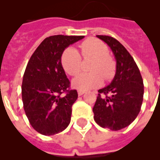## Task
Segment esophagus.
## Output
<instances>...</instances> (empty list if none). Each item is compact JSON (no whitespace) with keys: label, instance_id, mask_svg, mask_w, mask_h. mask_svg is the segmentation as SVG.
<instances>
[{"label":"esophagus","instance_id":"obj_1","mask_svg":"<svg viewBox=\"0 0 160 160\" xmlns=\"http://www.w3.org/2000/svg\"><path fill=\"white\" fill-rule=\"evenodd\" d=\"M85 93V90H78V95H79V96H81V95H83Z\"/></svg>","mask_w":160,"mask_h":160}]
</instances>
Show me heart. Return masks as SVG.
I'll use <instances>...</instances> for the list:
<instances>
[{
  "label": "heart",
  "mask_w": 160,
  "mask_h": 160,
  "mask_svg": "<svg viewBox=\"0 0 160 160\" xmlns=\"http://www.w3.org/2000/svg\"><path fill=\"white\" fill-rule=\"evenodd\" d=\"M82 56L85 59L93 58L89 66L90 72L78 75L72 81V85L79 90H90L102 85L103 76L109 80L114 77L116 64L114 59L108 55V47L97 39L90 38L83 41L80 46ZM61 63L65 72L70 75H78L82 68V60L76 50L68 47L63 52Z\"/></svg>",
  "instance_id": "heart-1"
}]
</instances>
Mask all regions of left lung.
Segmentation results:
<instances>
[{
  "instance_id": "left-lung-1",
  "label": "left lung",
  "mask_w": 160,
  "mask_h": 160,
  "mask_svg": "<svg viewBox=\"0 0 160 160\" xmlns=\"http://www.w3.org/2000/svg\"><path fill=\"white\" fill-rule=\"evenodd\" d=\"M96 36L111 49L116 60V72L109 85L98 90L94 119L102 128L119 130L131 124L140 111L143 79L136 63L122 44L111 36Z\"/></svg>"
}]
</instances>
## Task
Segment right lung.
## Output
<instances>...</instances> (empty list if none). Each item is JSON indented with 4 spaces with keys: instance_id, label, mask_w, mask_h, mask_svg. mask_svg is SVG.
Instances as JSON below:
<instances>
[{
    "instance_id": "1",
    "label": "right lung",
    "mask_w": 160,
    "mask_h": 160,
    "mask_svg": "<svg viewBox=\"0 0 160 160\" xmlns=\"http://www.w3.org/2000/svg\"><path fill=\"white\" fill-rule=\"evenodd\" d=\"M84 37L49 36L40 44L26 65L21 85L24 109L31 126L43 135L58 134L70 124L78 93L70 90L61 55L66 47Z\"/></svg>"
}]
</instances>
